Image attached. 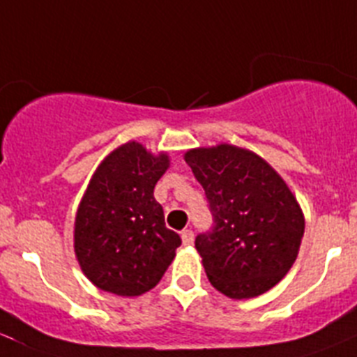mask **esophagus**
I'll use <instances>...</instances> for the list:
<instances>
[{
  "instance_id": "34e87169",
  "label": "esophagus",
  "mask_w": 357,
  "mask_h": 357,
  "mask_svg": "<svg viewBox=\"0 0 357 357\" xmlns=\"http://www.w3.org/2000/svg\"><path fill=\"white\" fill-rule=\"evenodd\" d=\"M181 241L185 246H192L194 244V231L192 230H183L181 231Z\"/></svg>"
}]
</instances>
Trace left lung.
Segmentation results:
<instances>
[{
    "mask_svg": "<svg viewBox=\"0 0 357 357\" xmlns=\"http://www.w3.org/2000/svg\"><path fill=\"white\" fill-rule=\"evenodd\" d=\"M185 161L215 222L196 238L210 284L235 300L277 286L298 257L305 230L287 183L264 158L231 144L188 149Z\"/></svg>",
    "mask_w": 357,
    "mask_h": 357,
    "instance_id": "left-lung-1",
    "label": "left lung"
}]
</instances>
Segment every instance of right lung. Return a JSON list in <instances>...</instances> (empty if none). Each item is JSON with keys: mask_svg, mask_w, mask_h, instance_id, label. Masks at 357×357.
Instances as JSON below:
<instances>
[{"mask_svg": "<svg viewBox=\"0 0 357 357\" xmlns=\"http://www.w3.org/2000/svg\"><path fill=\"white\" fill-rule=\"evenodd\" d=\"M169 167V154H154L131 140L111 151L93 172L77 208L73 250L98 289L140 296L174 260L181 238L167 228L154 199V187Z\"/></svg>", "mask_w": 357, "mask_h": 357, "instance_id": "add662e5", "label": "right lung"}]
</instances>
